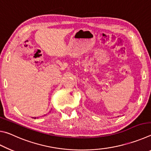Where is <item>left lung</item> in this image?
<instances>
[{
  "label": "left lung",
  "instance_id": "8db88e82",
  "mask_svg": "<svg viewBox=\"0 0 151 151\" xmlns=\"http://www.w3.org/2000/svg\"><path fill=\"white\" fill-rule=\"evenodd\" d=\"M117 117H119V116H117Z\"/></svg>",
  "mask_w": 151,
  "mask_h": 151
}]
</instances>
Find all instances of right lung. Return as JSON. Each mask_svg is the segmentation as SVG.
I'll return each instance as SVG.
<instances>
[{
    "label": "right lung",
    "instance_id": "1",
    "mask_svg": "<svg viewBox=\"0 0 151 151\" xmlns=\"http://www.w3.org/2000/svg\"><path fill=\"white\" fill-rule=\"evenodd\" d=\"M34 119H37V118H36V117H34Z\"/></svg>",
    "mask_w": 151,
    "mask_h": 151
}]
</instances>
